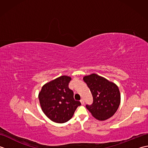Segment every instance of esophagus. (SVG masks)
Returning <instances> with one entry per match:
<instances>
[{
	"label": "esophagus",
	"instance_id": "1",
	"mask_svg": "<svg viewBox=\"0 0 148 148\" xmlns=\"http://www.w3.org/2000/svg\"><path fill=\"white\" fill-rule=\"evenodd\" d=\"M80 102H81V104L82 105H83L84 103V99H81V100H80Z\"/></svg>",
	"mask_w": 148,
	"mask_h": 148
}]
</instances>
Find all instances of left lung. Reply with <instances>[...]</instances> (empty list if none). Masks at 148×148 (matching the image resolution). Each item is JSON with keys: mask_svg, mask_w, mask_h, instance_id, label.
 <instances>
[{"mask_svg": "<svg viewBox=\"0 0 148 148\" xmlns=\"http://www.w3.org/2000/svg\"><path fill=\"white\" fill-rule=\"evenodd\" d=\"M83 80L92 94V105H86L87 109L94 118L104 121L112 117L120 104L121 96L118 86L96 74L85 76Z\"/></svg>", "mask_w": 148, "mask_h": 148, "instance_id": "1", "label": "left lung"}]
</instances>
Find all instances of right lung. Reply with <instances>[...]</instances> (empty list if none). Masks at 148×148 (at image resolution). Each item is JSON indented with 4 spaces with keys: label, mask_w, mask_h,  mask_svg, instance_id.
Wrapping results in <instances>:
<instances>
[{
    "label": "right lung",
    "mask_w": 148,
    "mask_h": 148,
    "mask_svg": "<svg viewBox=\"0 0 148 148\" xmlns=\"http://www.w3.org/2000/svg\"><path fill=\"white\" fill-rule=\"evenodd\" d=\"M71 77L62 76L42 87L39 99L43 112L51 121L64 123L72 118L79 101L74 99L73 91L69 89Z\"/></svg>",
    "instance_id": "obj_1"
}]
</instances>
